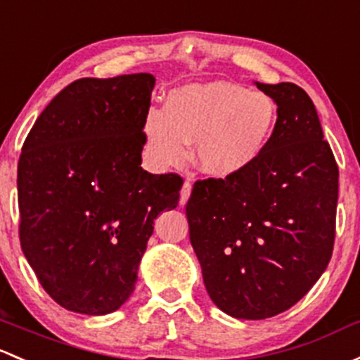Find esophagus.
Listing matches in <instances>:
<instances>
[{
  "label": "esophagus",
  "mask_w": 360,
  "mask_h": 360,
  "mask_svg": "<svg viewBox=\"0 0 360 360\" xmlns=\"http://www.w3.org/2000/svg\"><path fill=\"white\" fill-rule=\"evenodd\" d=\"M190 195H191V183H190V181H184L183 188H181V198H179L181 205H184V203L188 202Z\"/></svg>",
  "instance_id": "1"
}]
</instances>
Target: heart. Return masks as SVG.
<instances>
[{
	"mask_svg": "<svg viewBox=\"0 0 360 360\" xmlns=\"http://www.w3.org/2000/svg\"><path fill=\"white\" fill-rule=\"evenodd\" d=\"M278 105L269 94L226 81L170 91L165 108L143 117L146 157L157 167H179L195 145L198 169L228 179L252 167L271 141Z\"/></svg>",
	"mask_w": 360,
	"mask_h": 360,
	"instance_id": "heart-1",
	"label": "heart"
}]
</instances>
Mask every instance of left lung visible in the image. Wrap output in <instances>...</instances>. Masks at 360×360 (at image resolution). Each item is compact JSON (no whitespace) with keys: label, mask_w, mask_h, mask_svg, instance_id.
Here are the masks:
<instances>
[{"label":"left lung","mask_w":360,"mask_h":360,"mask_svg":"<svg viewBox=\"0 0 360 360\" xmlns=\"http://www.w3.org/2000/svg\"><path fill=\"white\" fill-rule=\"evenodd\" d=\"M255 84L278 105L269 145L238 176L196 181L186 203L209 297L253 321L293 307L326 271L338 202V165L309 94Z\"/></svg>","instance_id":"8db88e82"}]
</instances>
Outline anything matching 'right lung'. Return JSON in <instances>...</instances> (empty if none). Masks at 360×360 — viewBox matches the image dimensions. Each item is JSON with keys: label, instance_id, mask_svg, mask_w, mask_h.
I'll use <instances>...</instances> for the list:
<instances>
[{"label": "right lung", "instance_id": "obj_1", "mask_svg": "<svg viewBox=\"0 0 360 360\" xmlns=\"http://www.w3.org/2000/svg\"><path fill=\"white\" fill-rule=\"evenodd\" d=\"M151 74L77 79L41 112L22 146V252L44 291L72 312L103 316L134 291L155 219L183 177L141 167Z\"/></svg>", "mask_w": 360, "mask_h": 360}]
</instances>
